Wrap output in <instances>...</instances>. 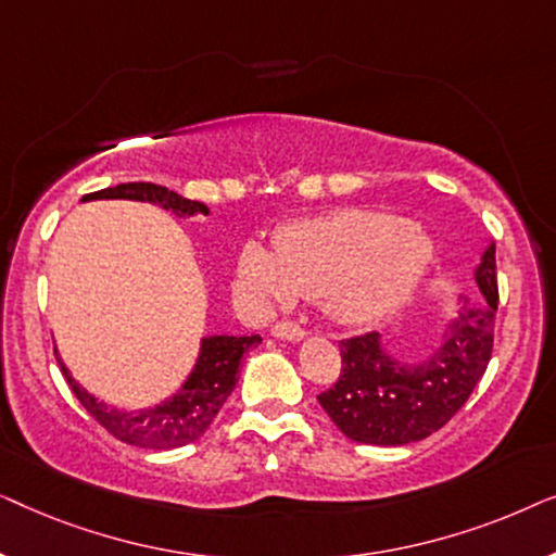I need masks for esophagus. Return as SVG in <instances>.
I'll return each instance as SVG.
<instances>
[{
  "label": "esophagus",
  "instance_id": "obj_1",
  "mask_svg": "<svg viewBox=\"0 0 556 556\" xmlns=\"http://www.w3.org/2000/svg\"><path fill=\"white\" fill-rule=\"evenodd\" d=\"M273 337L278 339H291V341H299L306 337V329H303L301 324L291 321V318H283V321H278L276 326H273Z\"/></svg>",
  "mask_w": 556,
  "mask_h": 556
}]
</instances>
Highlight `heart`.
<instances>
[{"mask_svg":"<svg viewBox=\"0 0 556 556\" xmlns=\"http://www.w3.org/2000/svg\"><path fill=\"white\" fill-rule=\"evenodd\" d=\"M430 253V240L397 215L341 210L283 227L278 245L250 240L240 273L261 306L321 295L339 321L367 324L407 291Z\"/></svg>","mask_w":556,"mask_h":556,"instance_id":"1","label":"heart"}]
</instances>
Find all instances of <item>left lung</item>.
<instances>
[{
  "label": "left lung",
  "instance_id": "1",
  "mask_svg": "<svg viewBox=\"0 0 556 556\" xmlns=\"http://www.w3.org/2000/svg\"><path fill=\"white\" fill-rule=\"evenodd\" d=\"M476 280L481 293L466 299L443 349L430 359H390L377 331L341 339L337 384L318 394V405L346 438L367 445H407L438 432L466 405L493 352L496 245L485 250Z\"/></svg>",
  "mask_w": 556,
  "mask_h": 556
}]
</instances>
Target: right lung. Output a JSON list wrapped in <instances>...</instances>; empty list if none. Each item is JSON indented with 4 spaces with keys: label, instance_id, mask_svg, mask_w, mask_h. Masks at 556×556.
<instances>
[{
    "label": "right lung",
    "instance_id": "obj_1",
    "mask_svg": "<svg viewBox=\"0 0 556 556\" xmlns=\"http://www.w3.org/2000/svg\"><path fill=\"white\" fill-rule=\"evenodd\" d=\"M83 200H139L162 204L164 210H172L174 215H194V212H204L207 215L204 204L187 200V197L177 192H169L166 187L151 185V181H128V185L105 187L86 194ZM257 344H261L257 333H250V337L204 339L200 362H197L187 384L169 402H164L159 407L141 409V413H121V409L109 407L105 402H98L93 394H88L75 384V379L67 375L65 364L60 362L58 354L55 359L80 405L113 438L136 447L169 451V447L194 443L210 428V422L215 420V415L223 409L227 397L235 390V384H238L242 354Z\"/></svg>",
    "mask_w": 556,
    "mask_h": 556
}]
</instances>
